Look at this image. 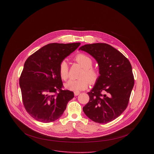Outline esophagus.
<instances>
[{
    "instance_id": "obj_1",
    "label": "esophagus",
    "mask_w": 154,
    "mask_h": 154,
    "mask_svg": "<svg viewBox=\"0 0 154 154\" xmlns=\"http://www.w3.org/2000/svg\"><path fill=\"white\" fill-rule=\"evenodd\" d=\"M74 94H75V96H77V95L80 94V92L79 91H75L74 92Z\"/></svg>"
}]
</instances>
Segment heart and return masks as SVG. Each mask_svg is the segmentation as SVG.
Wrapping results in <instances>:
<instances>
[{
  "mask_svg": "<svg viewBox=\"0 0 154 154\" xmlns=\"http://www.w3.org/2000/svg\"><path fill=\"white\" fill-rule=\"evenodd\" d=\"M75 60L83 67L81 73V78L77 79H70L66 82L65 87L66 89L78 91L87 88L90 82L94 84L100 76V72L98 69L92 67L93 65L92 59L87 55L81 53L78 54ZM59 73L61 78L66 80L69 77V67L65 60L62 61L59 66Z\"/></svg>",
  "mask_w": 154,
  "mask_h": 154,
  "instance_id": "obj_1",
  "label": "heart"
}]
</instances>
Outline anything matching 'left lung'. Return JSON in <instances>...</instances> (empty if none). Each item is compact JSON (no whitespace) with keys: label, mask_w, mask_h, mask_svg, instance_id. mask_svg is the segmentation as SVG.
I'll use <instances>...</instances> for the list:
<instances>
[{"label":"left lung","mask_w":154,"mask_h":154,"mask_svg":"<svg viewBox=\"0 0 154 154\" xmlns=\"http://www.w3.org/2000/svg\"><path fill=\"white\" fill-rule=\"evenodd\" d=\"M84 51L97 62L100 76L87 94L88 103L83 107L86 116L98 123H107L126 110L134 86L131 64L119 51L106 43L85 44Z\"/></svg>","instance_id":"1"}]
</instances>
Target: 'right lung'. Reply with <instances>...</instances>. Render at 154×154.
<instances>
[{
    "label": "right lung",
    "mask_w": 154,
    "mask_h": 154,
    "mask_svg": "<svg viewBox=\"0 0 154 154\" xmlns=\"http://www.w3.org/2000/svg\"><path fill=\"white\" fill-rule=\"evenodd\" d=\"M80 44H47L25 61L20 86L25 110L34 119L43 123L57 120L66 110L68 102L74 97L72 91L62 89L59 66Z\"/></svg>",
    "instance_id": "add662e5"
}]
</instances>
